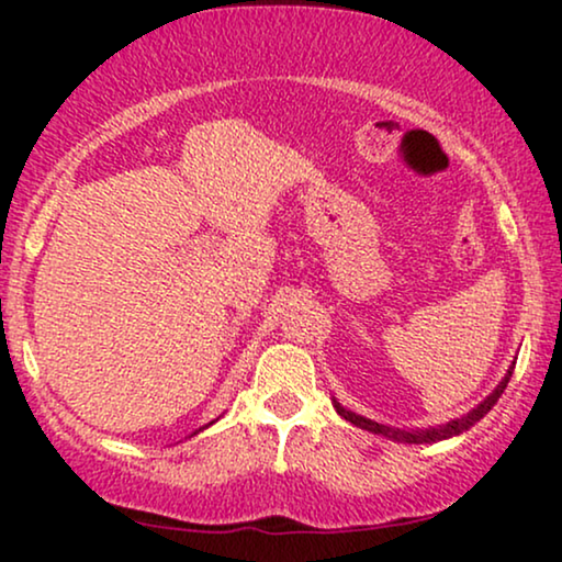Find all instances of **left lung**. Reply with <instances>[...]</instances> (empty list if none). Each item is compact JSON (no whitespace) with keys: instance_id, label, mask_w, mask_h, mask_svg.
<instances>
[{"instance_id":"left-lung-1","label":"left lung","mask_w":562,"mask_h":562,"mask_svg":"<svg viewBox=\"0 0 562 562\" xmlns=\"http://www.w3.org/2000/svg\"><path fill=\"white\" fill-rule=\"evenodd\" d=\"M512 371H514V366H512ZM512 371L504 375V381L498 383L494 394L483 398V402H481L479 406H475V409H473L471 414H465L463 419H456V422H450V425L437 427V429H422V432H402V429H391V427H386V425H379V422H371V419L360 417V414H352V412H348V409H342V406L337 404V402H335V409H337V414H340V417L352 422V425H356V427L368 429V432H375V435H383V437H391V440L417 442V445H422V442H437V440H445V437H452V435L465 432V429H471V427L475 425V422L486 417V414H488L491 409H494V404L498 402V396L504 394L506 383H509V379H512Z\"/></svg>"}]
</instances>
